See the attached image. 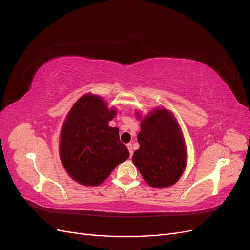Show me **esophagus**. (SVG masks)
<instances>
[{"label":"esophagus","instance_id":"1","mask_svg":"<svg viewBox=\"0 0 250 250\" xmlns=\"http://www.w3.org/2000/svg\"><path fill=\"white\" fill-rule=\"evenodd\" d=\"M127 148H128V150H129V154H130V156H132V154H133L132 144H131V143H129V144H127Z\"/></svg>","mask_w":250,"mask_h":250}]
</instances>
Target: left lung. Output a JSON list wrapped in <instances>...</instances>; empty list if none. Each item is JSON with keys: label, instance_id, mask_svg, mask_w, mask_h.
I'll return each mask as SVG.
<instances>
[{"label": "left lung", "instance_id": "1", "mask_svg": "<svg viewBox=\"0 0 250 250\" xmlns=\"http://www.w3.org/2000/svg\"><path fill=\"white\" fill-rule=\"evenodd\" d=\"M138 142L132 162L148 185L161 188L175 184L185 170L187 152L171 112L155 109L144 118Z\"/></svg>", "mask_w": 250, "mask_h": 250}]
</instances>
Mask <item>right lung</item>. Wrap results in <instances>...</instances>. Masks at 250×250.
Instances as JSON below:
<instances>
[{"label": "right lung", "mask_w": 250, "mask_h": 250, "mask_svg": "<svg viewBox=\"0 0 250 250\" xmlns=\"http://www.w3.org/2000/svg\"><path fill=\"white\" fill-rule=\"evenodd\" d=\"M116 116L100 97L85 95L75 103L60 135L63 167L81 185L98 186L129 157L119 129L108 123Z\"/></svg>", "instance_id": "add662e5"}]
</instances>
